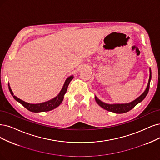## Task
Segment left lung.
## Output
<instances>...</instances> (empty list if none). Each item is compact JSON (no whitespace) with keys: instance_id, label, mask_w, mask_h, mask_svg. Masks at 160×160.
<instances>
[{"instance_id":"obj_1","label":"left lung","mask_w":160,"mask_h":160,"mask_svg":"<svg viewBox=\"0 0 160 160\" xmlns=\"http://www.w3.org/2000/svg\"><path fill=\"white\" fill-rule=\"evenodd\" d=\"M152 78V72H151V69L150 68V77H149V80H148V83L147 87L146 88L145 91L141 94V95L136 99L134 101L132 102H130L128 103H117V104H108V103H105L103 102H102L101 100H99L96 96H95V99L97 102V103L102 107L103 109L107 110L108 111L111 112H113V113H127V112L129 111L130 110H131L132 108H134L136 105H137L138 103L141 102L142 100L146 98L147 96L148 93L149 91V88H150V80Z\"/></svg>"}]
</instances>
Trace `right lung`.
I'll return each mask as SVG.
<instances>
[{
	"mask_svg": "<svg viewBox=\"0 0 160 160\" xmlns=\"http://www.w3.org/2000/svg\"><path fill=\"white\" fill-rule=\"evenodd\" d=\"M73 78H74L73 76H70L68 77V78H67V79L66 80V81H65V82H64L62 90H61V92H59V93L55 98L49 100V101H47V102H43V103H37V104L29 103H27V102L22 101V99H19L18 98H17L15 96H14V93L11 90L9 84H8V88H9V90H10L11 95L13 96L14 99L16 100L17 102H18L19 103H20L23 106V107L26 108L28 110L32 112H34V113H39V112H45V111H51V110L55 109L62 103L63 98H64V94L66 93V92H67L68 84L70 82V81L73 79Z\"/></svg>",
	"mask_w": 160,
	"mask_h": 160,
	"instance_id": "obj_1",
	"label": "right lung"
}]
</instances>
